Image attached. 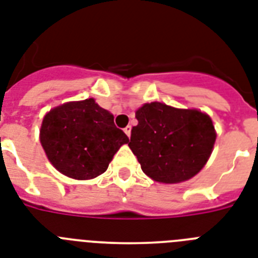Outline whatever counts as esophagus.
Masks as SVG:
<instances>
[{
  "label": "esophagus",
  "instance_id": "1",
  "mask_svg": "<svg viewBox=\"0 0 258 258\" xmlns=\"http://www.w3.org/2000/svg\"><path fill=\"white\" fill-rule=\"evenodd\" d=\"M123 131H124L125 135L130 138V135H131V125H127V127H124V130H123Z\"/></svg>",
  "mask_w": 258,
  "mask_h": 258
}]
</instances>
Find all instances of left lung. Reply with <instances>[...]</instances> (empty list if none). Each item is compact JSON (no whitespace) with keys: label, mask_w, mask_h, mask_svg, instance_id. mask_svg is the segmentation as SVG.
<instances>
[{"label":"left lung","mask_w":258,"mask_h":258,"mask_svg":"<svg viewBox=\"0 0 258 258\" xmlns=\"http://www.w3.org/2000/svg\"><path fill=\"white\" fill-rule=\"evenodd\" d=\"M135 116L138 125L131 130L128 147L147 176L157 182L178 183L206 165L216 139L207 114L151 102L136 110Z\"/></svg>","instance_id":"1"}]
</instances>
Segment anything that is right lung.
<instances>
[{
    "instance_id": "add662e5",
    "label": "right lung",
    "mask_w": 258,
    "mask_h": 258,
    "mask_svg": "<svg viewBox=\"0 0 258 258\" xmlns=\"http://www.w3.org/2000/svg\"><path fill=\"white\" fill-rule=\"evenodd\" d=\"M40 143L49 162L61 174L92 179L106 172L128 138L114 124V115L93 98L67 102L47 112Z\"/></svg>"
}]
</instances>
